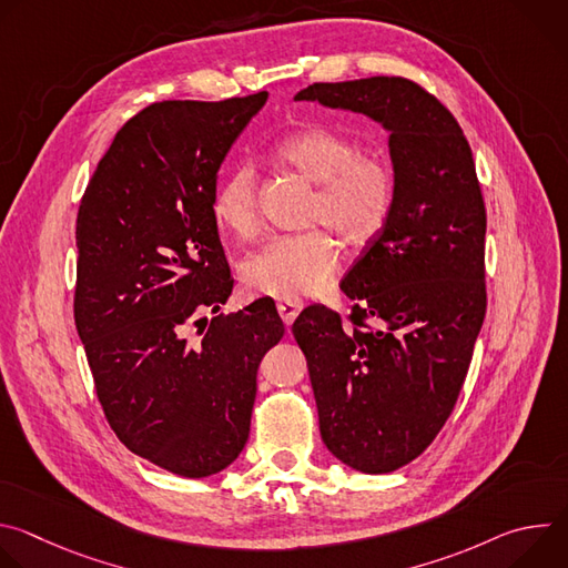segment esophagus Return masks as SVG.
I'll use <instances>...</instances> for the list:
<instances>
[{"label": "esophagus", "mask_w": 568, "mask_h": 568, "mask_svg": "<svg viewBox=\"0 0 568 568\" xmlns=\"http://www.w3.org/2000/svg\"><path fill=\"white\" fill-rule=\"evenodd\" d=\"M276 310H278V314H281L285 326H292L294 318H296L298 312L303 310V303H301L298 298H278Z\"/></svg>", "instance_id": "34e87169"}]
</instances>
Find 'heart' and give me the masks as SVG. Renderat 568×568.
<instances>
[{
    "instance_id": "heart-1",
    "label": "heart",
    "mask_w": 568,
    "mask_h": 568,
    "mask_svg": "<svg viewBox=\"0 0 568 568\" xmlns=\"http://www.w3.org/2000/svg\"><path fill=\"white\" fill-rule=\"evenodd\" d=\"M281 164L316 191L307 204V224H326L353 247L371 242L384 226L395 193L384 159L359 154L357 143L328 128H301L276 143ZM215 220L235 237L261 229L258 180L250 164L224 175L213 195ZM342 265L337 240L326 229L278 235L242 263V281L256 294L310 296L326 290Z\"/></svg>"
}]
</instances>
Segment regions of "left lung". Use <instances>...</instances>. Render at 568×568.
<instances>
[{
	"label": "left lung",
	"instance_id": "obj_1",
	"mask_svg": "<svg viewBox=\"0 0 568 568\" xmlns=\"http://www.w3.org/2000/svg\"><path fill=\"white\" fill-rule=\"evenodd\" d=\"M294 101L368 116L388 132L393 206L342 281L351 326L307 305L292 326L335 458L386 474L447 423L485 318V206L449 110L397 75L314 83Z\"/></svg>",
	"mask_w": 568,
	"mask_h": 568
}]
</instances>
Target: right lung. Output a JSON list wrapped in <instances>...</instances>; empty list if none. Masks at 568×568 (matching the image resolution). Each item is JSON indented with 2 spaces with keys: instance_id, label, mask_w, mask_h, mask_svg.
<instances>
[{
  "instance_id": "1",
  "label": "right lung",
  "mask_w": 568,
  "mask_h": 568,
  "mask_svg": "<svg viewBox=\"0 0 568 568\" xmlns=\"http://www.w3.org/2000/svg\"><path fill=\"white\" fill-rule=\"evenodd\" d=\"M265 103L267 92L148 105L116 132L78 209L73 318L105 418L132 454L186 478L240 456L261 359L285 333L267 296L217 314L233 290L217 171Z\"/></svg>"
}]
</instances>
